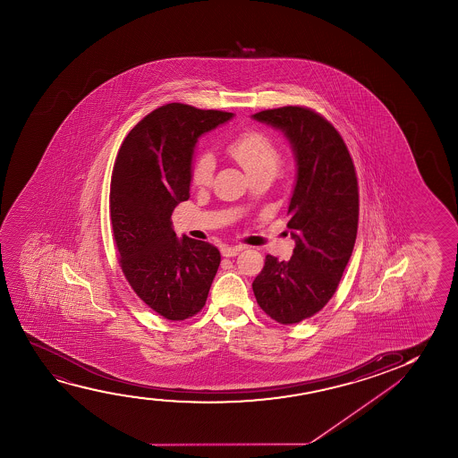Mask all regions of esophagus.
<instances>
[{
  "instance_id": "1",
  "label": "esophagus",
  "mask_w": 458,
  "mask_h": 458,
  "mask_svg": "<svg viewBox=\"0 0 458 458\" xmlns=\"http://www.w3.org/2000/svg\"><path fill=\"white\" fill-rule=\"evenodd\" d=\"M244 245H234V247H224L222 249V255L226 258L236 257L239 251L244 250Z\"/></svg>"
}]
</instances>
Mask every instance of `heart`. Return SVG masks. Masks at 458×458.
Returning <instances> with one entry per match:
<instances>
[{
	"instance_id": "obj_1",
	"label": "heart",
	"mask_w": 458,
	"mask_h": 458,
	"mask_svg": "<svg viewBox=\"0 0 458 458\" xmlns=\"http://www.w3.org/2000/svg\"><path fill=\"white\" fill-rule=\"evenodd\" d=\"M228 153L238 161L249 176H255L263 172L276 174L280 163V151L276 148L272 139L267 138L261 131H247L233 139L226 147ZM214 163L213 155L207 151L195 157L191 170V180L194 186L203 188L213 180Z\"/></svg>"
}]
</instances>
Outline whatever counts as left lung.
<instances>
[{"label": "left lung", "instance_id": "left-lung-1", "mask_svg": "<svg viewBox=\"0 0 458 458\" xmlns=\"http://www.w3.org/2000/svg\"><path fill=\"white\" fill-rule=\"evenodd\" d=\"M251 117L286 136L297 165L288 208L293 257L267 255L251 284L264 313L289 326L319 313L338 288L357 239V174L341 134L320 114L284 106Z\"/></svg>", "mask_w": 458, "mask_h": 458}]
</instances>
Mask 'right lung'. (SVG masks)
<instances>
[{"label": "right lung", "instance_id": "right-lung-1", "mask_svg": "<svg viewBox=\"0 0 458 458\" xmlns=\"http://www.w3.org/2000/svg\"><path fill=\"white\" fill-rule=\"evenodd\" d=\"M232 113L169 103L128 132L114 164L109 209L120 267L132 291L169 320H184L207 303L220 251L205 241L176 238L172 213L188 200L201 134Z\"/></svg>", "mask_w": 458, "mask_h": 458}]
</instances>
